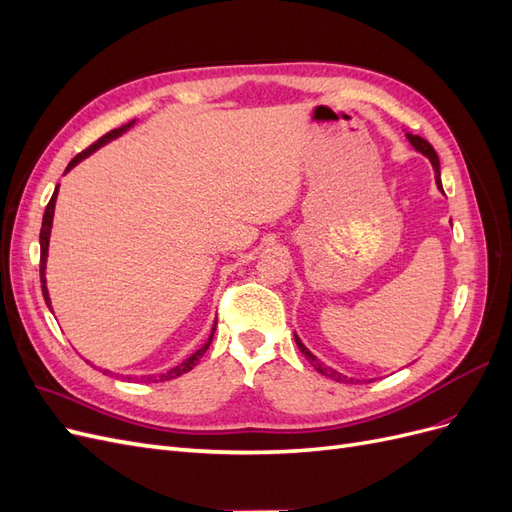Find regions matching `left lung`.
Returning a JSON list of instances; mask_svg holds the SVG:
<instances>
[{"label": "left lung", "instance_id": "1", "mask_svg": "<svg viewBox=\"0 0 512 512\" xmlns=\"http://www.w3.org/2000/svg\"><path fill=\"white\" fill-rule=\"evenodd\" d=\"M408 138H410V143L421 151V153H425V156L431 160V166H433V173H436V183H438V188L442 190V181H440V160H438V153H436V149H433L425 138H421V136H416V134H408ZM294 339H297V346H299V350L305 354V359L312 363L314 367H316V371H320V374H324L327 378H331V380H335V382H346V384H350V382H354V378H348V376H344V374H339V371H335V369H331V367H327L324 363H320L316 356L309 352L305 346H303V342L301 339L294 335Z\"/></svg>", "mask_w": 512, "mask_h": 512}]
</instances>
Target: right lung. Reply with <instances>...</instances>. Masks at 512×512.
Wrapping results in <instances>:
<instances>
[{"label": "right lung", "mask_w": 512, "mask_h": 512, "mask_svg": "<svg viewBox=\"0 0 512 512\" xmlns=\"http://www.w3.org/2000/svg\"><path fill=\"white\" fill-rule=\"evenodd\" d=\"M134 121H130V123H126V126H121V128H115V130H111V132H106L102 138H98V141L94 143V145H89L85 151H81L79 156L76 158H72V162L68 164V168H66V173L68 170L72 168V166H76L79 164L81 160H85L89 153H94L98 147H102V145H106L108 141H113V138H117L119 134H123L126 132L130 126H132ZM57 190L59 188H55V192H53V196H51V200H49V205H46V209H44V218H42V228H40V284H42V297H44V301H46V305L51 307V299H49V290H46V275H44V269H46V254H49V237H51V226H53V211H55V200H57ZM213 333H215V324H213V329H211V335H209V339L205 342V346L203 348H198L190 359H185L183 363H179L177 367H173V369H168L166 374H160V380H173V378H177V376H181V374H185V371H190L200 359H203V354L207 352V348H209V344H211V339H213ZM156 382H158V378H156Z\"/></svg>", "instance_id": "obj_1"}]
</instances>
